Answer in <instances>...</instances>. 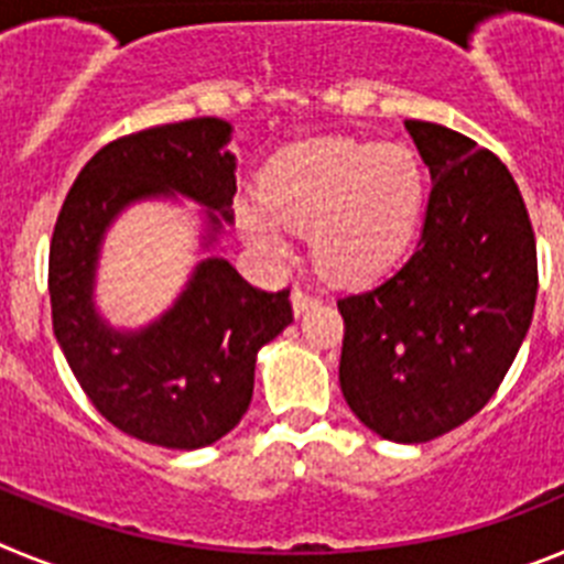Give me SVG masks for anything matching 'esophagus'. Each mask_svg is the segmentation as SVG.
Wrapping results in <instances>:
<instances>
[{"mask_svg": "<svg viewBox=\"0 0 564 564\" xmlns=\"http://www.w3.org/2000/svg\"><path fill=\"white\" fill-rule=\"evenodd\" d=\"M291 305H293V313H296V316H302V313L311 311L313 305H318V299L313 296V293H307V291H302V288H296V291L291 293Z\"/></svg>", "mask_w": 564, "mask_h": 564, "instance_id": "esophagus-1", "label": "esophagus"}]
</instances>
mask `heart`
Instances as JSON below:
<instances>
[{
  "label": "heart",
  "mask_w": 564,
  "mask_h": 564,
  "mask_svg": "<svg viewBox=\"0 0 564 564\" xmlns=\"http://www.w3.org/2000/svg\"><path fill=\"white\" fill-rule=\"evenodd\" d=\"M426 203L415 152L401 143L316 138L279 154L262 200H239L237 223L268 257H288V228L311 231L318 268L367 285L406 257Z\"/></svg>",
  "instance_id": "1"
}]
</instances>
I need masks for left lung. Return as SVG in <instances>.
Wrapping results in <instances>:
<instances>
[{
  "instance_id": "8db88e82",
  "label": "left lung",
  "mask_w": 564,
  "mask_h": 564,
  "mask_svg": "<svg viewBox=\"0 0 564 564\" xmlns=\"http://www.w3.org/2000/svg\"><path fill=\"white\" fill-rule=\"evenodd\" d=\"M432 192L412 257L338 299V383L358 421L395 443L446 435L491 401L536 302V242L500 158L430 121L403 123Z\"/></svg>"
}]
</instances>
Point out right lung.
<instances>
[{"label": "right lung", "instance_id": "1", "mask_svg": "<svg viewBox=\"0 0 564 564\" xmlns=\"http://www.w3.org/2000/svg\"><path fill=\"white\" fill-rule=\"evenodd\" d=\"M234 127L194 118L107 143L82 169L50 242L53 333L82 390L112 426L163 449H203L248 412L257 352L293 322L291 291L248 285L223 257H203L161 316L109 325L96 307L104 239L118 214L143 200L203 206L200 248L234 220Z\"/></svg>", "mask_w": 564, "mask_h": 564}]
</instances>
